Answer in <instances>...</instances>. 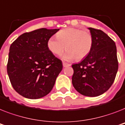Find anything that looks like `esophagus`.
I'll use <instances>...</instances> for the list:
<instances>
[{"label":"esophagus","mask_w":125,"mask_h":125,"mask_svg":"<svg viewBox=\"0 0 125 125\" xmlns=\"http://www.w3.org/2000/svg\"><path fill=\"white\" fill-rule=\"evenodd\" d=\"M63 66L65 67H68V66H71V64H69L65 62H63Z\"/></svg>","instance_id":"1"}]
</instances>
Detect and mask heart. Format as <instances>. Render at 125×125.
I'll return each mask as SVG.
<instances>
[{"label":"heart","mask_w":125,"mask_h":125,"mask_svg":"<svg viewBox=\"0 0 125 125\" xmlns=\"http://www.w3.org/2000/svg\"><path fill=\"white\" fill-rule=\"evenodd\" d=\"M57 37H51L47 46L54 54L60 55L65 47L67 50L63 55L65 60L76 58L78 61L89 55L93 46V38L91 33L74 27H67L58 31Z\"/></svg>","instance_id":"obj_1"}]
</instances>
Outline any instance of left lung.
Listing matches in <instances>:
<instances>
[{"label": "left lung", "instance_id": "1", "mask_svg": "<svg viewBox=\"0 0 125 125\" xmlns=\"http://www.w3.org/2000/svg\"><path fill=\"white\" fill-rule=\"evenodd\" d=\"M93 38L92 50L87 57L72 65V83L79 93L96 97L107 91L118 70L115 42L103 31L89 27Z\"/></svg>", "mask_w": 125, "mask_h": 125}]
</instances>
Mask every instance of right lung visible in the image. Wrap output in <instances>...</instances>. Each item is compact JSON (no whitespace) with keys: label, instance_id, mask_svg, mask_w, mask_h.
<instances>
[{"label":"right lung","instance_id":"add662e5","mask_svg":"<svg viewBox=\"0 0 125 125\" xmlns=\"http://www.w3.org/2000/svg\"><path fill=\"white\" fill-rule=\"evenodd\" d=\"M59 29L41 28L21 34L10 48L7 71L13 89L21 96L38 99L51 91L63 68L47 46Z\"/></svg>","mask_w":125,"mask_h":125}]
</instances>
